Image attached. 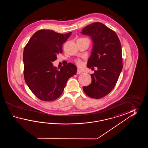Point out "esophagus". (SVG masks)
<instances>
[{
  "label": "esophagus",
  "instance_id": "esophagus-1",
  "mask_svg": "<svg viewBox=\"0 0 148 148\" xmlns=\"http://www.w3.org/2000/svg\"><path fill=\"white\" fill-rule=\"evenodd\" d=\"M82 71H81L80 70H77V75H80V74H82Z\"/></svg>",
  "mask_w": 148,
  "mask_h": 148
}]
</instances>
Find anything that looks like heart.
Returning a JSON list of instances; mask_svg holds the SVG:
<instances>
[{
    "mask_svg": "<svg viewBox=\"0 0 148 148\" xmlns=\"http://www.w3.org/2000/svg\"><path fill=\"white\" fill-rule=\"evenodd\" d=\"M75 62L79 66H82V62L80 59H77L75 60Z\"/></svg>",
    "mask_w": 148,
    "mask_h": 148,
    "instance_id": "b5f03b06",
    "label": "heart"
}]
</instances>
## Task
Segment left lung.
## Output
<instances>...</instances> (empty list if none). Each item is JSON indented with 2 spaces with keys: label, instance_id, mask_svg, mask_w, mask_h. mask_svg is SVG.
I'll return each instance as SVG.
<instances>
[{
  "label": "left lung",
  "instance_id": "left-lung-1",
  "mask_svg": "<svg viewBox=\"0 0 148 148\" xmlns=\"http://www.w3.org/2000/svg\"><path fill=\"white\" fill-rule=\"evenodd\" d=\"M82 33L90 36L94 43L87 66L98 69L91 75V84L83 90L89 97L99 99L113 90L122 70L121 42L116 33L101 23L87 25Z\"/></svg>",
  "mask_w": 148,
  "mask_h": 148
}]
</instances>
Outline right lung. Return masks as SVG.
<instances>
[{"label": "right lung", "instance_id": "1", "mask_svg": "<svg viewBox=\"0 0 148 148\" xmlns=\"http://www.w3.org/2000/svg\"><path fill=\"white\" fill-rule=\"evenodd\" d=\"M71 32L60 34L50 29L35 33L25 45L23 52L24 76L32 92L42 101L57 99L63 92L68 80L77 69L68 63L57 69L52 63L62 53V45Z\"/></svg>", "mask_w": 148, "mask_h": 148}]
</instances>
